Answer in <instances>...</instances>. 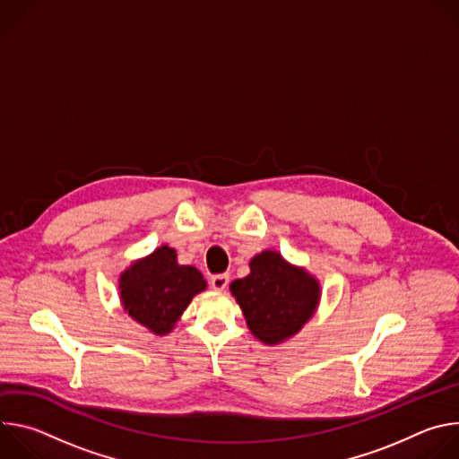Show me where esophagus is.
Returning <instances> with one entry per match:
<instances>
[{
	"label": "esophagus",
	"instance_id": "1",
	"mask_svg": "<svg viewBox=\"0 0 459 459\" xmlns=\"http://www.w3.org/2000/svg\"><path fill=\"white\" fill-rule=\"evenodd\" d=\"M229 285V274H216L211 278V287L214 290H225Z\"/></svg>",
	"mask_w": 459,
	"mask_h": 459
}]
</instances>
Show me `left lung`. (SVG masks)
Returning a JSON list of instances; mask_svg holds the SVG:
<instances>
[{"label": "left lung", "mask_w": 459, "mask_h": 459, "mask_svg": "<svg viewBox=\"0 0 459 459\" xmlns=\"http://www.w3.org/2000/svg\"><path fill=\"white\" fill-rule=\"evenodd\" d=\"M250 274L230 283L250 333L278 345L301 331L319 303V283L290 265L280 252L264 250L250 259Z\"/></svg>", "instance_id": "left-lung-1"}]
</instances>
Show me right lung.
Masks as SVG:
<instances>
[{"label":"right lung","mask_w":459,"mask_h":459,"mask_svg":"<svg viewBox=\"0 0 459 459\" xmlns=\"http://www.w3.org/2000/svg\"><path fill=\"white\" fill-rule=\"evenodd\" d=\"M205 289L202 273L179 265L176 250L167 245L134 261L119 276L123 308L158 336L169 334L192 298Z\"/></svg>","instance_id":"obj_1"}]
</instances>
